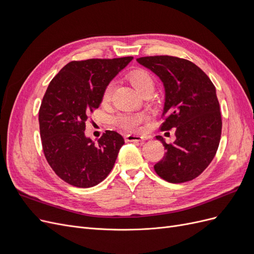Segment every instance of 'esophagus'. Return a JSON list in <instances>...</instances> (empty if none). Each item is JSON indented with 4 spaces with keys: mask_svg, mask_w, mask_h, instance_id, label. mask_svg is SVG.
Returning <instances> with one entry per match:
<instances>
[{
    "mask_svg": "<svg viewBox=\"0 0 254 254\" xmlns=\"http://www.w3.org/2000/svg\"><path fill=\"white\" fill-rule=\"evenodd\" d=\"M145 137L140 134H128L126 135V142H142Z\"/></svg>",
    "mask_w": 254,
    "mask_h": 254,
    "instance_id": "1",
    "label": "esophagus"
}]
</instances>
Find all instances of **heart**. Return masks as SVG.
<instances>
[{
    "label": "heart",
    "instance_id": "heart-1",
    "mask_svg": "<svg viewBox=\"0 0 254 254\" xmlns=\"http://www.w3.org/2000/svg\"><path fill=\"white\" fill-rule=\"evenodd\" d=\"M128 79L130 82H131L133 88L139 92L141 95L145 93H152L156 87V81L153 79L152 75L147 71L142 70V68L134 70L133 72L130 73L128 75ZM112 90H113V83H109L108 86L105 88L104 93H103V99L105 102H108L110 99ZM143 120H144V117L142 114L128 113V114L120 115V117L117 119V123L121 128L129 130L136 127Z\"/></svg>",
    "mask_w": 254,
    "mask_h": 254
}]
</instances>
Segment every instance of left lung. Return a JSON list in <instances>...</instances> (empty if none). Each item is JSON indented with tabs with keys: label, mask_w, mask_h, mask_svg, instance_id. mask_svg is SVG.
I'll list each match as a JSON object with an SVG mask.
<instances>
[{
	"label": "left lung",
	"mask_w": 254,
	"mask_h": 254,
	"mask_svg": "<svg viewBox=\"0 0 254 254\" xmlns=\"http://www.w3.org/2000/svg\"><path fill=\"white\" fill-rule=\"evenodd\" d=\"M162 81L165 98L161 130L176 128V140L167 144L165 156L155 166L171 183L193 180L211 163L221 135V115L216 89L206 74L189 60L173 56L136 59Z\"/></svg>",
	"instance_id": "8db88e82"
}]
</instances>
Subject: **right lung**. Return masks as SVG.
I'll return each instance as SVG.
<instances>
[{
    "mask_svg": "<svg viewBox=\"0 0 254 254\" xmlns=\"http://www.w3.org/2000/svg\"><path fill=\"white\" fill-rule=\"evenodd\" d=\"M133 57L71 61L52 79L39 110L44 156L71 186H97L114 166L123 136L106 130L93 142L84 134L88 115L103 101L105 88Z\"/></svg>",
    "mask_w": 254,
    "mask_h": 254,
    "instance_id": "obj_1",
    "label": "right lung"
}]
</instances>
